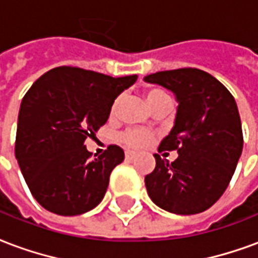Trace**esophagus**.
<instances>
[{"mask_svg": "<svg viewBox=\"0 0 258 258\" xmlns=\"http://www.w3.org/2000/svg\"><path fill=\"white\" fill-rule=\"evenodd\" d=\"M125 157L127 160H133L135 157H136V152H132V150H126Z\"/></svg>", "mask_w": 258, "mask_h": 258, "instance_id": "obj_1", "label": "esophagus"}]
</instances>
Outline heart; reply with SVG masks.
Listing matches in <instances>:
<instances>
[{
	"instance_id": "obj_1",
	"label": "heart",
	"mask_w": 258,
	"mask_h": 258,
	"mask_svg": "<svg viewBox=\"0 0 258 258\" xmlns=\"http://www.w3.org/2000/svg\"><path fill=\"white\" fill-rule=\"evenodd\" d=\"M166 92H163L159 88H152V90H147L145 92V98H146L147 105H150L153 101H156L160 97H164ZM119 105V98L113 101V104L111 106V115H115L116 112V108ZM120 139L123 143H126L129 147H133V149H140V147H146L147 145H150L152 142V135L149 132H145V131H127L125 132Z\"/></svg>"
}]
</instances>
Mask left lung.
Wrapping results in <instances>:
<instances>
[{
	"mask_svg": "<svg viewBox=\"0 0 258 258\" xmlns=\"http://www.w3.org/2000/svg\"><path fill=\"white\" fill-rule=\"evenodd\" d=\"M146 83L171 91L177 101L174 125L159 152L177 150L173 163L154 154L145 177L147 194L161 209L200 214L222 197L243 150L239 109L233 95L214 76L198 69L149 74Z\"/></svg>",
	"mask_w": 258,
	"mask_h": 258,
	"instance_id": "obj_1",
	"label": "left lung"
}]
</instances>
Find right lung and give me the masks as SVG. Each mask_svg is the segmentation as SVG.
I'll return each mask as SVG.
<instances>
[{"instance_id": "add662e5", "label": "right lung", "mask_w": 258, "mask_h": 258, "mask_svg": "<svg viewBox=\"0 0 258 258\" xmlns=\"http://www.w3.org/2000/svg\"><path fill=\"white\" fill-rule=\"evenodd\" d=\"M136 80L138 76L113 78L56 67L25 94L15 156L32 195L44 209L74 216L94 209L105 197L109 175L125 153L112 145L90 160L84 142L105 125L113 101Z\"/></svg>"}]
</instances>
